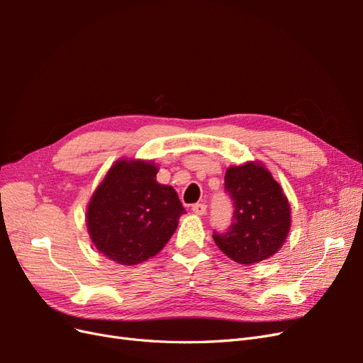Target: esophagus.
Segmentation results:
<instances>
[{"label":"esophagus","mask_w":363,"mask_h":363,"mask_svg":"<svg viewBox=\"0 0 363 363\" xmlns=\"http://www.w3.org/2000/svg\"><path fill=\"white\" fill-rule=\"evenodd\" d=\"M192 211H194V213H196V215H206L207 206H206L204 203H196V204L192 206Z\"/></svg>","instance_id":"esophagus-1"}]
</instances>
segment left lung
<instances>
[{"label": "left lung", "instance_id": "obj_1", "mask_svg": "<svg viewBox=\"0 0 363 363\" xmlns=\"http://www.w3.org/2000/svg\"><path fill=\"white\" fill-rule=\"evenodd\" d=\"M224 189L235 211L225 232H213L218 248L242 265L276 255L289 232L291 207L271 172L251 162L232 167L225 172Z\"/></svg>", "mask_w": 363, "mask_h": 363}]
</instances>
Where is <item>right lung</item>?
Segmentation results:
<instances>
[{
  "instance_id": "obj_1",
  "label": "right lung",
  "mask_w": 363,
  "mask_h": 363,
  "mask_svg": "<svg viewBox=\"0 0 363 363\" xmlns=\"http://www.w3.org/2000/svg\"><path fill=\"white\" fill-rule=\"evenodd\" d=\"M150 162H116L87 207V230L98 251L121 265H138L168 242L186 213L171 186L156 182Z\"/></svg>"
}]
</instances>
